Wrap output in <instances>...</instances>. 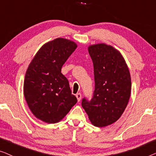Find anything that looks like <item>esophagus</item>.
Returning <instances> with one entry per match:
<instances>
[{
	"mask_svg": "<svg viewBox=\"0 0 156 156\" xmlns=\"http://www.w3.org/2000/svg\"><path fill=\"white\" fill-rule=\"evenodd\" d=\"M76 98H77L78 101L79 102V101L81 100V97H82V95H81L80 93H77V94H76Z\"/></svg>",
	"mask_w": 156,
	"mask_h": 156,
	"instance_id": "34e87169",
	"label": "esophagus"
}]
</instances>
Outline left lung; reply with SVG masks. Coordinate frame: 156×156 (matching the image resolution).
I'll return each mask as SVG.
<instances>
[{
	"label": "left lung",
	"mask_w": 156,
	"mask_h": 156,
	"mask_svg": "<svg viewBox=\"0 0 156 156\" xmlns=\"http://www.w3.org/2000/svg\"><path fill=\"white\" fill-rule=\"evenodd\" d=\"M93 63L95 90L90 100L84 98L82 107L94 126L105 127L117 121L131 95L129 68L119 51L105 44L88 47Z\"/></svg>",
	"instance_id": "8db88e82"
}]
</instances>
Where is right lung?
Segmentation results:
<instances>
[{"label":"right lung","instance_id":"1","mask_svg":"<svg viewBox=\"0 0 156 156\" xmlns=\"http://www.w3.org/2000/svg\"><path fill=\"white\" fill-rule=\"evenodd\" d=\"M77 48L73 41L57 38L37 51L26 71L24 95L32 114L48 124L61 121L77 102L63 65Z\"/></svg>","mask_w":156,"mask_h":156}]
</instances>
